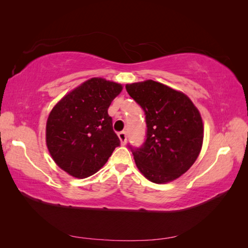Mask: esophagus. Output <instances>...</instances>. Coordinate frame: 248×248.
<instances>
[{
	"label": "esophagus",
	"mask_w": 248,
	"mask_h": 248,
	"mask_svg": "<svg viewBox=\"0 0 248 248\" xmlns=\"http://www.w3.org/2000/svg\"><path fill=\"white\" fill-rule=\"evenodd\" d=\"M118 137L120 139V140H121V144L122 145H125L126 144V140H127V134L125 131H121L118 133Z\"/></svg>",
	"instance_id": "1"
}]
</instances>
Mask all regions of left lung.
<instances>
[{"instance_id":"1","label":"left lung","mask_w":248,"mask_h":248,"mask_svg":"<svg viewBox=\"0 0 248 248\" xmlns=\"http://www.w3.org/2000/svg\"><path fill=\"white\" fill-rule=\"evenodd\" d=\"M146 115V140L131 152L140 171L151 182L174 181L197 160L204 127L199 109L182 92L152 79L126 85Z\"/></svg>"}]
</instances>
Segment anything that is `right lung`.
<instances>
[{"label": "right lung", "mask_w": 248, "mask_h": 248, "mask_svg": "<svg viewBox=\"0 0 248 248\" xmlns=\"http://www.w3.org/2000/svg\"><path fill=\"white\" fill-rule=\"evenodd\" d=\"M122 85L100 78L82 82L60 100L46 122V146L66 172L84 179L108 160L120 140L108 109Z\"/></svg>", "instance_id": "1"}]
</instances>
